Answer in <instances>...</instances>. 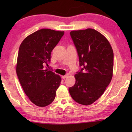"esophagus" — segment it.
Wrapping results in <instances>:
<instances>
[{"label":"esophagus","instance_id":"esophagus-1","mask_svg":"<svg viewBox=\"0 0 132 132\" xmlns=\"http://www.w3.org/2000/svg\"><path fill=\"white\" fill-rule=\"evenodd\" d=\"M68 75H65V76H62V79H66L67 77H68Z\"/></svg>","mask_w":132,"mask_h":132}]
</instances>
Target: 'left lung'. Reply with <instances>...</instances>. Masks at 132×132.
I'll return each mask as SVG.
<instances>
[{
    "label": "left lung",
    "instance_id": "8db88e82",
    "mask_svg": "<svg viewBox=\"0 0 132 132\" xmlns=\"http://www.w3.org/2000/svg\"><path fill=\"white\" fill-rule=\"evenodd\" d=\"M70 37L79 57L80 70L69 88L76 102L89 105L104 93L112 77L113 52L108 40L94 29L72 31Z\"/></svg>",
    "mask_w": 132,
    "mask_h": 132
}]
</instances>
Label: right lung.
<instances>
[{
  "mask_svg": "<svg viewBox=\"0 0 132 132\" xmlns=\"http://www.w3.org/2000/svg\"><path fill=\"white\" fill-rule=\"evenodd\" d=\"M64 34V31L41 29L26 37L20 46L18 79L30 101L38 106H47L55 100L61 84V77L44 66L50 63L51 52Z\"/></svg>",
  "mask_w": 132,
  "mask_h": 132,
  "instance_id": "obj_1",
  "label": "right lung"
}]
</instances>
